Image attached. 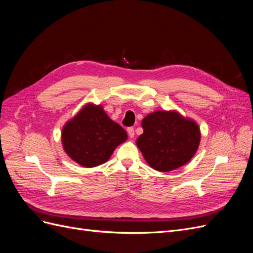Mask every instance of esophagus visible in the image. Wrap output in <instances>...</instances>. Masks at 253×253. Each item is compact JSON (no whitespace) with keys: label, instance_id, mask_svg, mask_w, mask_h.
<instances>
[{"label":"esophagus","instance_id":"obj_1","mask_svg":"<svg viewBox=\"0 0 253 253\" xmlns=\"http://www.w3.org/2000/svg\"><path fill=\"white\" fill-rule=\"evenodd\" d=\"M127 134H128V136H129V138H133L134 137V135H135V131H134V127H127Z\"/></svg>","mask_w":253,"mask_h":253}]
</instances>
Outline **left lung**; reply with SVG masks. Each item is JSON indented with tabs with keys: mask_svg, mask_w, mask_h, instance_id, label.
I'll use <instances>...</instances> for the list:
<instances>
[{
	"mask_svg": "<svg viewBox=\"0 0 253 253\" xmlns=\"http://www.w3.org/2000/svg\"><path fill=\"white\" fill-rule=\"evenodd\" d=\"M141 126L143 133L136 144L154 170L169 172L177 169L194 156L200 145L198 126L177 112L149 114Z\"/></svg>",
	"mask_w": 253,
	"mask_h": 253,
	"instance_id": "obj_1",
	"label": "left lung"
}]
</instances>
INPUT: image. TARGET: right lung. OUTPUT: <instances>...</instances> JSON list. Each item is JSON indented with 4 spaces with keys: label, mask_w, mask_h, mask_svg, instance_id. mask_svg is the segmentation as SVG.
<instances>
[{
    "label": "right lung",
    "mask_w": 253,
    "mask_h": 253,
    "mask_svg": "<svg viewBox=\"0 0 253 253\" xmlns=\"http://www.w3.org/2000/svg\"><path fill=\"white\" fill-rule=\"evenodd\" d=\"M126 138V132L108 117L100 105L86 104L62 129L66 154L86 168L108 162L117 145Z\"/></svg>",
    "instance_id": "obj_1"
}]
</instances>
